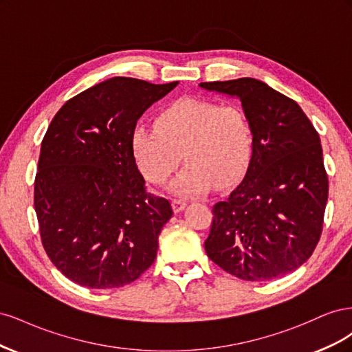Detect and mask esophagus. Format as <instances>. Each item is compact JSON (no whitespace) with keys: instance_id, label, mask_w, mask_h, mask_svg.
<instances>
[{"instance_id":"esophagus-1","label":"esophagus","mask_w":352,"mask_h":352,"mask_svg":"<svg viewBox=\"0 0 352 352\" xmlns=\"http://www.w3.org/2000/svg\"><path fill=\"white\" fill-rule=\"evenodd\" d=\"M172 207H173V211H175V212H180V211H184V210H185V207H186V202H185L184 199H179V198H176V199H173V201H172Z\"/></svg>"}]
</instances>
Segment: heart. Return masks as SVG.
Instances as JSON below:
<instances>
[{"label": "heart", "mask_w": 352, "mask_h": 352, "mask_svg": "<svg viewBox=\"0 0 352 352\" xmlns=\"http://www.w3.org/2000/svg\"><path fill=\"white\" fill-rule=\"evenodd\" d=\"M252 144V123L242 107L190 97L170 102L155 127L138 126L132 133L136 166L153 185L164 184L184 154L186 166L170 184L182 197L236 184L248 168Z\"/></svg>", "instance_id": "b5f03b06"}]
</instances>
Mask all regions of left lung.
Masks as SVG:
<instances>
[{
    "instance_id": "1",
    "label": "left lung",
    "mask_w": 352,
    "mask_h": 352,
    "mask_svg": "<svg viewBox=\"0 0 352 352\" xmlns=\"http://www.w3.org/2000/svg\"><path fill=\"white\" fill-rule=\"evenodd\" d=\"M199 87L239 98L254 131L247 175L212 207L206 252L242 280L282 278L311 257L323 230L329 182L320 138L300 105L261 80Z\"/></svg>"
}]
</instances>
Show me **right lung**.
I'll return each mask as SVG.
<instances>
[{
	"instance_id": "1",
	"label": "right lung",
	"mask_w": 352,
	"mask_h": 352,
	"mask_svg": "<svg viewBox=\"0 0 352 352\" xmlns=\"http://www.w3.org/2000/svg\"><path fill=\"white\" fill-rule=\"evenodd\" d=\"M177 83L111 78L70 98L48 126L34 204L47 255L74 283L120 287L154 263L173 210L146 192L132 133Z\"/></svg>"
}]
</instances>
